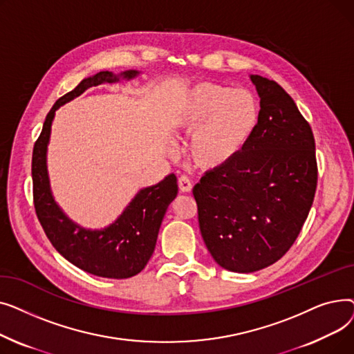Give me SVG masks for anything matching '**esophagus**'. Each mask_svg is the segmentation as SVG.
<instances>
[{
    "instance_id": "esophagus-1",
    "label": "esophagus",
    "mask_w": 354,
    "mask_h": 354,
    "mask_svg": "<svg viewBox=\"0 0 354 354\" xmlns=\"http://www.w3.org/2000/svg\"><path fill=\"white\" fill-rule=\"evenodd\" d=\"M178 183H179V189H180V192H183V194H189V192H192V182L189 180V178H188V176H180V178H179V180H178Z\"/></svg>"
}]
</instances>
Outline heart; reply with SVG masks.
<instances>
[{
	"instance_id": "obj_1",
	"label": "heart",
	"mask_w": 354,
	"mask_h": 354,
	"mask_svg": "<svg viewBox=\"0 0 354 354\" xmlns=\"http://www.w3.org/2000/svg\"><path fill=\"white\" fill-rule=\"evenodd\" d=\"M261 118L258 97L247 88L199 82L180 93L169 115L175 133L191 136L188 159L201 171H218L243 155Z\"/></svg>"
}]
</instances>
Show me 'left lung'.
Masks as SVG:
<instances>
[{"instance_id":"8db88e82","label":"left lung","mask_w":354,"mask_h":354,"mask_svg":"<svg viewBox=\"0 0 354 354\" xmlns=\"http://www.w3.org/2000/svg\"><path fill=\"white\" fill-rule=\"evenodd\" d=\"M250 79L261 106L252 142L194 187L203 243L219 267L241 274L263 270L290 250L317 187L310 124L280 84Z\"/></svg>"}]
</instances>
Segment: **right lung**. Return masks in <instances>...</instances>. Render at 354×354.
I'll return each mask as SVG.
<instances>
[{"label": "right lung", "instance_id": "1", "mask_svg": "<svg viewBox=\"0 0 354 354\" xmlns=\"http://www.w3.org/2000/svg\"><path fill=\"white\" fill-rule=\"evenodd\" d=\"M139 74L138 70L119 74L106 70L83 79L76 88L51 107L32 151L34 207L50 243L73 266L88 274L115 280L139 274L151 259L163 216L178 195L175 174L167 175L152 187L142 188L111 224L91 230L70 219L55 202L47 169V151L55 110L60 106L79 97L93 86L133 80Z\"/></svg>", "mask_w": 354, "mask_h": 354}]
</instances>
